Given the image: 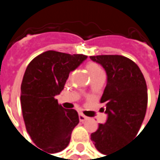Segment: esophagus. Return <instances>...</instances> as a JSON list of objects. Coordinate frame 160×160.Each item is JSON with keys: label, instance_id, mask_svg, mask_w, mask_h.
I'll list each match as a JSON object with an SVG mask.
<instances>
[{"label": "esophagus", "instance_id": "34e87169", "mask_svg": "<svg viewBox=\"0 0 160 160\" xmlns=\"http://www.w3.org/2000/svg\"><path fill=\"white\" fill-rule=\"evenodd\" d=\"M79 118H80V121H81V122H84V121H86L88 119V118L86 116H84L83 114H80L79 115Z\"/></svg>", "mask_w": 160, "mask_h": 160}]
</instances>
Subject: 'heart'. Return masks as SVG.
Returning <instances> with one entry per match:
<instances>
[{"label":"heart","instance_id":"1","mask_svg":"<svg viewBox=\"0 0 160 160\" xmlns=\"http://www.w3.org/2000/svg\"><path fill=\"white\" fill-rule=\"evenodd\" d=\"M86 68H87V71L89 72L90 76H92L93 74L102 70V68L97 64H94V63H89Z\"/></svg>","mask_w":160,"mask_h":160}]
</instances>
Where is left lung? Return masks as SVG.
Returning a JSON list of instances; mask_svg holds the SVG:
<instances>
[{"label":"left lung","instance_id":"left-lung-1","mask_svg":"<svg viewBox=\"0 0 160 160\" xmlns=\"http://www.w3.org/2000/svg\"><path fill=\"white\" fill-rule=\"evenodd\" d=\"M90 58L101 65L108 76L100 100L108 119L91 134L96 149L108 155L138 134L147 108V88L142 71L131 59L122 55Z\"/></svg>","mask_w":160,"mask_h":160}]
</instances>
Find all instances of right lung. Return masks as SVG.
<instances>
[{
    "label": "right lung",
    "mask_w": 160,
    "mask_h": 160,
    "mask_svg": "<svg viewBox=\"0 0 160 160\" xmlns=\"http://www.w3.org/2000/svg\"><path fill=\"white\" fill-rule=\"evenodd\" d=\"M87 59L83 54L47 51L28 66L21 84V108L27 131L47 154L64 150L80 122L78 112L66 109L55 96L63 91L69 73Z\"/></svg>",
    "instance_id": "obj_1"
}]
</instances>
